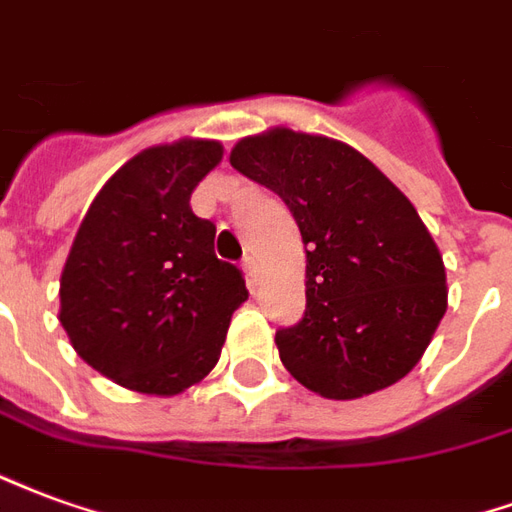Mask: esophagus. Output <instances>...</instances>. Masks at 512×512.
<instances>
[{"mask_svg": "<svg viewBox=\"0 0 512 512\" xmlns=\"http://www.w3.org/2000/svg\"><path fill=\"white\" fill-rule=\"evenodd\" d=\"M242 270H245V281H248V286H259V264H256V259L253 256H248V259L242 261Z\"/></svg>", "mask_w": 512, "mask_h": 512, "instance_id": "obj_1", "label": "esophagus"}]
</instances>
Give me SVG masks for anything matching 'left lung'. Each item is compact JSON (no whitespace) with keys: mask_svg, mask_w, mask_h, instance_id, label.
Segmentation results:
<instances>
[{"mask_svg":"<svg viewBox=\"0 0 512 512\" xmlns=\"http://www.w3.org/2000/svg\"><path fill=\"white\" fill-rule=\"evenodd\" d=\"M229 160L281 196L305 242V313L275 333L286 371L335 401L404 379L447 311L445 264L412 201L327 136L272 128Z\"/></svg>","mask_w":512,"mask_h":512,"instance_id":"obj_1","label":"left lung"}]
</instances>
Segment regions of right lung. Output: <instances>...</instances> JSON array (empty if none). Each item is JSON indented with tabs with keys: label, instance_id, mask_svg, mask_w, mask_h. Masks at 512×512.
Returning <instances> with one entry per match:
<instances>
[{
	"label": "right lung",
	"instance_id": "obj_1",
	"mask_svg": "<svg viewBox=\"0 0 512 512\" xmlns=\"http://www.w3.org/2000/svg\"><path fill=\"white\" fill-rule=\"evenodd\" d=\"M223 158L207 138L138 152L100 188L59 281V322L78 357L128 390L177 395L210 374L242 272L215 256V223L190 193Z\"/></svg>",
	"mask_w": 512,
	"mask_h": 512
}]
</instances>
